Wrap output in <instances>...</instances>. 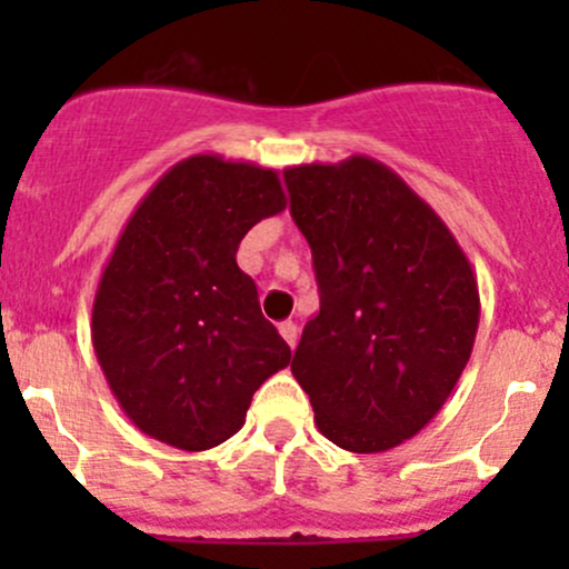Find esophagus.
<instances>
[{
	"instance_id": "1",
	"label": "esophagus",
	"mask_w": 569,
	"mask_h": 569,
	"mask_svg": "<svg viewBox=\"0 0 569 569\" xmlns=\"http://www.w3.org/2000/svg\"><path fill=\"white\" fill-rule=\"evenodd\" d=\"M278 330H280V336H283V341L289 343V347H295V343H297V332H300V330H297L295 321H280Z\"/></svg>"
}]
</instances>
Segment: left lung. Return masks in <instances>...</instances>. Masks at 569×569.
I'll list each match as a JSON object with an SVG mask.
<instances>
[{
  "label": "left lung",
  "instance_id": "obj_1",
  "mask_svg": "<svg viewBox=\"0 0 569 569\" xmlns=\"http://www.w3.org/2000/svg\"><path fill=\"white\" fill-rule=\"evenodd\" d=\"M319 313L295 352L319 432L380 455L421 432L473 352L479 286L438 211L371 157L283 170Z\"/></svg>",
  "mask_w": 569,
  "mask_h": 569
}]
</instances>
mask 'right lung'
Segmentation results:
<instances>
[{
	"label": "right lung",
	"instance_id": "1",
	"mask_svg": "<svg viewBox=\"0 0 569 569\" xmlns=\"http://www.w3.org/2000/svg\"><path fill=\"white\" fill-rule=\"evenodd\" d=\"M283 209L278 170L194 153L148 189L120 231L90 336L109 391L148 438L214 449L289 366V343L237 263L244 233Z\"/></svg>",
	"mask_w": 569,
	"mask_h": 569
}]
</instances>
